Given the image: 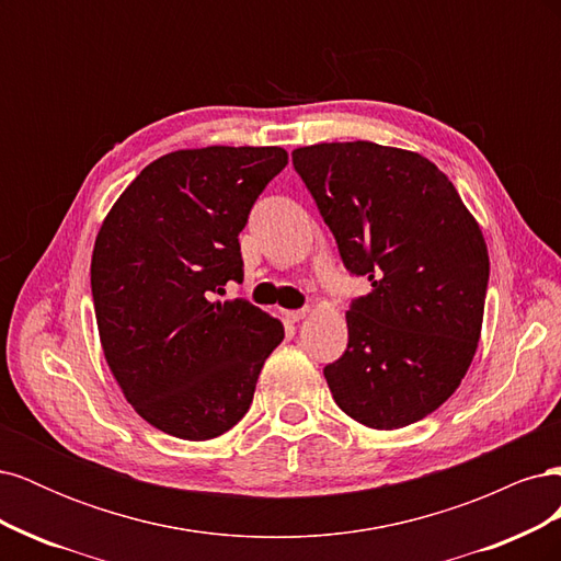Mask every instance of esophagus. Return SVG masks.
Listing matches in <instances>:
<instances>
[{"instance_id":"esophagus-1","label":"esophagus","mask_w":561,"mask_h":561,"mask_svg":"<svg viewBox=\"0 0 561 561\" xmlns=\"http://www.w3.org/2000/svg\"><path fill=\"white\" fill-rule=\"evenodd\" d=\"M307 309H297V311H285V318L287 320H290V322H299V320H304V318H307Z\"/></svg>"}]
</instances>
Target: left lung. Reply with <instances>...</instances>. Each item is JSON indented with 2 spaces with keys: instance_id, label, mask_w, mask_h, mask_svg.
<instances>
[{
  "instance_id": "obj_1",
  "label": "left lung",
  "mask_w": 561,
  "mask_h": 561,
  "mask_svg": "<svg viewBox=\"0 0 561 561\" xmlns=\"http://www.w3.org/2000/svg\"><path fill=\"white\" fill-rule=\"evenodd\" d=\"M351 276L371 293L346 313L348 346L322 375L339 410L393 431L428 416L466 377L480 342L489 254L439 168L375 142L293 151Z\"/></svg>"
}]
</instances>
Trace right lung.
<instances>
[{"label": "right lung", "mask_w": 561, "mask_h": 561, "mask_svg": "<svg viewBox=\"0 0 561 561\" xmlns=\"http://www.w3.org/2000/svg\"><path fill=\"white\" fill-rule=\"evenodd\" d=\"M287 165L280 147L180 149L149 163L98 231L91 290L126 400L182 439L227 433L250 410L280 320L245 299L239 233Z\"/></svg>", "instance_id": "1"}]
</instances>
